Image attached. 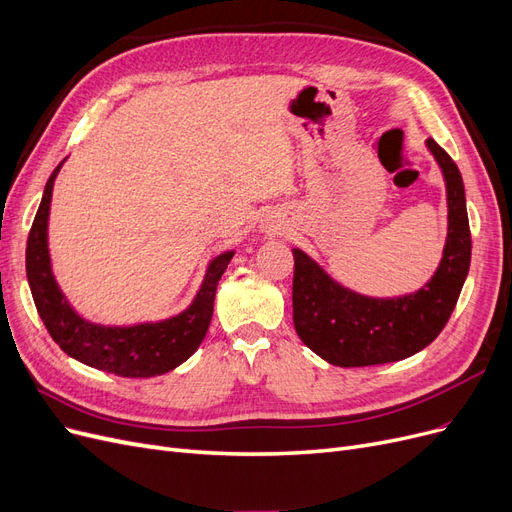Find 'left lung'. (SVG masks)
<instances>
[{
    "mask_svg": "<svg viewBox=\"0 0 512 512\" xmlns=\"http://www.w3.org/2000/svg\"><path fill=\"white\" fill-rule=\"evenodd\" d=\"M446 183L448 235L440 267L412 294L374 299L337 284L305 252L294 247L292 320L301 342L339 367L395 363L421 352L440 335L468 277L472 237L466 190L451 156L427 138Z\"/></svg>",
    "mask_w": 512,
    "mask_h": 512,
    "instance_id": "obj_1",
    "label": "left lung"
}]
</instances>
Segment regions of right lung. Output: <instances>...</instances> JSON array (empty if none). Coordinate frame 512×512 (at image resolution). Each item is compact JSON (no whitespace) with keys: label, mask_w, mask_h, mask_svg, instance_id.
Instances as JSON below:
<instances>
[{"label":"right lung","mask_w":512,"mask_h":512,"mask_svg":"<svg viewBox=\"0 0 512 512\" xmlns=\"http://www.w3.org/2000/svg\"><path fill=\"white\" fill-rule=\"evenodd\" d=\"M64 164V162H61ZM61 164L46 181L42 203L27 237L25 269L27 282L38 314L53 342L72 359L89 367L123 378H151L162 376L188 361L203 344L213 316L215 290L235 252H224L213 258L207 267L205 280L188 309L160 322H141L132 327H104L89 322L74 312L59 290L51 269L49 256V211L53 183Z\"/></svg>","instance_id":"right-lung-1"}]
</instances>
